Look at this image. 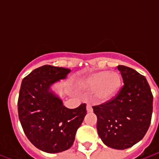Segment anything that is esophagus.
I'll return each mask as SVG.
<instances>
[{
  "mask_svg": "<svg viewBox=\"0 0 159 159\" xmlns=\"http://www.w3.org/2000/svg\"><path fill=\"white\" fill-rule=\"evenodd\" d=\"M92 111H93V108L91 107V105H90V104H88V105H87V111H88V112H91Z\"/></svg>",
  "mask_w": 159,
  "mask_h": 159,
  "instance_id": "esophagus-1",
  "label": "esophagus"
}]
</instances>
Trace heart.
I'll return each instance as SVG.
<instances>
[{
    "instance_id": "b5f03b06",
    "label": "heart",
    "mask_w": 159,
    "mask_h": 159,
    "mask_svg": "<svg viewBox=\"0 0 159 159\" xmlns=\"http://www.w3.org/2000/svg\"><path fill=\"white\" fill-rule=\"evenodd\" d=\"M121 76L114 71L103 70L89 76L82 83L83 89L94 92V100L106 103L117 95L121 87Z\"/></svg>"
}]
</instances>
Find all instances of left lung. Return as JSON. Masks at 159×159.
<instances>
[{
	"label": "left lung",
	"instance_id": "1",
	"mask_svg": "<svg viewBox=\"0 0 159 159\" xmlns=\"http://www.w3.org/2000/svg\"><path fill=\"white\" fill-rule=\"evenodd\" d=\"M123 85L108 102L93 107L97 131L103 143L123 150L143 139L149 129L153 96L146 77L128 66H118Z\"/></svg>",
	"mask_w": 159,
	"mask_h": 159
}]
</instances>
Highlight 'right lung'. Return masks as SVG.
Returning a JSON list of instances; mask_svg holds the SVG:
<instances>
[{
  "instance_id": "add662e5",
  "label": "right lung",
  "mask_w": 159,
  "mask_h": 159,
  "mask_svg": "<svg viewBox=\"0 0 159 159\" xmlns=\"http://www.w3.org/2000/svg\"><path fill=\"white\" fill-rule=\"evenodd\" d=\"M70 70L46 66L35 69L22 81L18 111L24 132L31 143L48 153L69 149L86 116V104L69 109L51 86L66 79Z\"/></svg>"
}]
</instances>
